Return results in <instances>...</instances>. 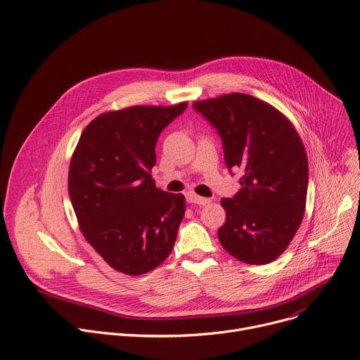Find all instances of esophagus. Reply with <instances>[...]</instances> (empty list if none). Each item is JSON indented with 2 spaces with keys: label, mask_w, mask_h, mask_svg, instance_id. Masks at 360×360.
I'll use <instances>...</instances> for the list:
<instances>
[{
  "label": "esophagus",
  "mask_w": 360,
  "mask_h": 360,
  "mask_svg": "<svg viewBox=\"0 0 360 360\" xmlns=\"http://www.w3.org/2000/svg\"><path fill=\"white\" fill-rule=\"evenodd\" d=\"M186 200L189 204H197V205H207L211 202L210 198H204V197H200V195L193 193V192H189L186 195Z\"/></svg>",
  "instance_id": "obj_1"
}]
</instances>
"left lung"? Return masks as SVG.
<instances>
[{"mask_svg": "<svg viewBox=\"0 0 360 360\" xmlns=\"http://www.w3.org/2000/svg\"><path fill=\"white\" fill-rule=\"evenodd\" d=\"M192 106L219 134L226 168L241 172V189L221 200L226 219L219 243L243 263L269 264L288 247L306 210L309 163L297 130L250 94H224Z\"/></svg>", "mask_w": 360, "mask_h": 360, "instance_id": "obj_1", "label": "left lung"}]
</instances>
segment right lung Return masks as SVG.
<instances>
[{"label": "right lung", "instance_id": "right-lung-1", "mask_svg": "<svg viewBox=\"0 0 360 360\" xmlns=\"http://www.w3.org/2000/svg\"><path fill=\"white\" fill-rule=\"evenodd\" d=\"M188 106H132L94 117L82 132L69 169V195L80 230L106 263L141 276L168 258L185 214L182 193L156 188L155 145Z\"/></svg>", "mask_w": 360, "mask_h": 360}]
</instances>
